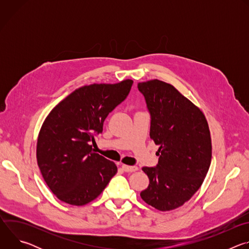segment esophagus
<instances>
[{
    "instance_id": "esophagus-1",
    "label": "esophagus",
    "mask_w": 249,
    "mask_h": 249,
    "mask_svg": "<svg viewBox=\"0 0 249 249\" xmlns=\"http://www.w3.org/2000/svg\"><path fill=\"white\" fill-rule=\"evenodd\" d=\"M122 168L124 171L126 172H134V171H137L138 170V167L135 166V165H126V164H123L122 165Z\"/></svg>"
}]
</instances>
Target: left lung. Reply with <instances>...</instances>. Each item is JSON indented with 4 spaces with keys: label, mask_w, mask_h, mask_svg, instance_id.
<instances>
[{
    "label": "left lung",
    "mask_w": 249,
    "mask_h": 249,
    "mask_svg": "<svg viewBox=\"0 0 249 249\" xmlns=\"http://www.w3.org/2000/svg\"><path fill=\"white\" fill-rule=\"evenodd\" d=\"M151 113L150 137L159 145L156 167H143L150 183L141 198L157 210H174L201 187L212 160L207 119L198 106L160 80L138 84Z\"/></svg>",
    "instance_id": "obj_1"
}]
</instances>
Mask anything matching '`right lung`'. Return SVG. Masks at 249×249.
Segmentation results:
<instances>
[{"mask_svg":"<svg viewBox=\"0 0 249 249\" xmlns=\"http://www.w3.org/2000/svg\"><path fill=\"white\" fill-rule=\"evenodd\" d=\"M133 81L84 86L59 102L45 118L36 145L37 164L55 196L86 205L103 191L117 166L92 150L108 114L129 94Z\"/></svg>","mask_w":249,"mask_h":249,"instance_id":"1","label":"right lung"}]
</instances>
